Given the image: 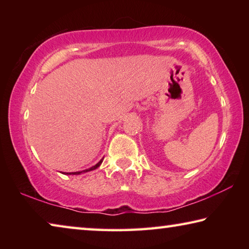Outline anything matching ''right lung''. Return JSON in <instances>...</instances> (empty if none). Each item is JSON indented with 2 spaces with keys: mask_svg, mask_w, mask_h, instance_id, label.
I'll return each mask as SVG.
<instances>
[{
  "mask_svg": "<svg viewBox=\"0 0 249 249\" xmlns=\"http://www.w3.org/2000/svg\"><path fill=\"white\" fill-rule=\"evenodd\" d=\"M102 161H103V158L101 159L100 161H99L98 163H96V165H94L93 167L89 168V169H86V170H82V171H75V172H64V175H80V174H86V172H88V171H92V170L96 169V168H99L101 163H102Z\"/></svg>",
  "mask_w": 249,
  "mask_h": 249,
  "instance_id": "right-lung-1",
  "label": "right lung"
}]
</instances>
